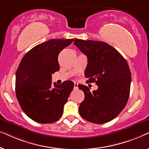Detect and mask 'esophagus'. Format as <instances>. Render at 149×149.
I'll return each mask as SVG.
<instances>
[{
	"mask_svg": "<svg viewBox=\"0 0 149 149\" xmlns=\"http://www.w3.org/2000/svg\"><path fill=\"white\" fill-rule=\"evenodd\" d=\"M78 89V83H74V89Z\"/></svg>",
	"mask_w": 149,
	"mask_h": 149,
	"instance_id": "1",
	"label": "esophagus"
}]
</instances>
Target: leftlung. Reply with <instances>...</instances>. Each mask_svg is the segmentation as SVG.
I'll use <instances>...</instances> for the list:
<instances>
[{"label": "left lung", "instance_id": "left-lung-1", "mask_svg": "<svg viewBox=\"0 0 149 149\" xmlns=\"http://www.w3.org/2000/svg\"><path fill=\"white\" fill-rule=\"evenodd\" d=\"M74 44L87 57L85 76L98 88L78 85L85 94L80 104V115L96 124L107 123L121 113L130 96L131 72L125 59L109 44L97 40L75 39Z\"/></svg>", "mask_w": 149, "mask_h": 149}]
</instances>
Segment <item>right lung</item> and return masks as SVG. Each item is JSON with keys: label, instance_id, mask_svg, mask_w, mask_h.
I'll return each mask as SVG.
<instances>
[{"label": "right lung", "instance_id": "obj_1", "mask_svg": "<svg viewBox=\"0 0 149 149\" xmlns=\"http://www.w3.org/2000/svg\"><path fill=\"white\" fill-rule=\"evenodd\" d=\"M74 39H52L36 45L22 59L15 77L16 97L22 109L33 121L51 123L62 116L74 83L52 84V74L60 69L61 51Z\"/></svg>", "mask_w": 149, "mask_h": 149}]
</instances>
